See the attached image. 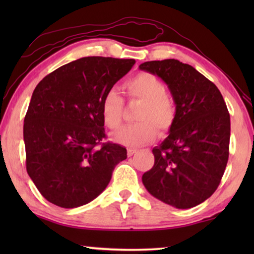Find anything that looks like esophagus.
I'll list each match as a JSON object with an SVG mask.
<instances>
[{"label":"esophagus","mask_w":254,"mask_h":254,"mask_svg":"<svg viewBox=\"0 0 254 254\" xmlns=\"http://www.w3.org/2000/svg\"><path fill=\"white\" fill-rule=\"evenodd\" d=\"M135 152H136V149H134V148H128V150H127V155L129 156V157H130V156H133V155L135 154Z\"/></svg>","instance_id":"34e87169"}]
</instances>
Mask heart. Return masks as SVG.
I'll return each mask as SVG.
<instances>
[{"label":"heart","instance_id":"1","mask_svg":"<svg viewBox=\"0 0 254 254\" xmlns=\"http://www.w3.org/2000/svg\"><path fill=\"white\" fill-rule=\"evenodd\" d=\"M127 95L130 99L140 100L142 105L138 109L136 119L140 123L127 125L112 134L117 143L138 147L152 141L156 136V127L161 130H168L175 120V107L166 97V88L156 76L141 72L125 83ZM124 100L111 89L104 95L100 105V113L104 125L110 129H117L123 120Z\"/></svg>","mask_w":254,"mask_h":254}]
</instances>
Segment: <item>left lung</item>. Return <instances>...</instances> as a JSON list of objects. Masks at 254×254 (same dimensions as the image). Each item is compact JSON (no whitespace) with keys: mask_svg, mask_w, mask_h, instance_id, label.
<instances>
[{"mask_svg":"<svg viewBox=\"0 0 254 254\" xmlns=\"http://www.w3.org/2000/svg\"><path fill=\"white\" fill-rule=\"evenodd\" d=\"M138 68L161 77L176 104L169 136L152 149L155 164L142 176V183L152 196L170 206L195 207L213 195L227 166V105L217 86L192 65L168 59Z\"/></svg>","mask_w":254,"mask_h":254,"instance_id":"1","label":"left lung"}]
</instances>
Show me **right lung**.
<instances>
[{"instance_id":"add662e5","label":"right lung","mask_w":254,"mask_h":254,"mask_svg":"<svg viewBox=\"0 0 254 254\" xmlns=\"http://www.w3.org/2000/svg\"><path fill=\"white\" fill-rule=\"evenodd\" d=\"M133 59L88 57L58 68L36 86L24 119L26 171L51 203L76 208L109 185L126 148L105 142L102 99Z\"/></svg>"}]
</instances>
